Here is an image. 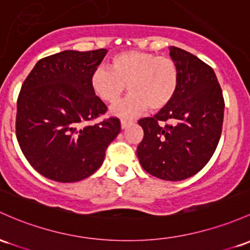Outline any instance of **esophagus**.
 Listing matches in <instances>:
<instances>
[{
    "label": "esophagus",
    "instance_id": "34e87169",
    "mask_svg": "<svg viewBox=\"0 0 250 250\" xmlns=\"http://www.w3.org/2000/svg\"><path fill=\"white\" fill-rule=\"evenodd\" d=\"M130 121H127V120H121V128L122 129H125V128H127V125H129Z\"/></svg>",
    "mask_w": 250,
    "mask_h": 250
}]
</instances>
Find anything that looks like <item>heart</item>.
<instances>
[{"instance_id": "heart-1", "label": "heart", "mask_w": 250, "mask_h": 250, "mask_svg": "<svg viewBox=\"0 0 250 250\" xmlns=\"http://www.w3.org/2000/svg\"><path fill=\"white\" fill-rule=\"evenodd\" d=\"M130 94L111 105L110 114L133 117L148 108L160 110L171 102L178 86V66L169 57L127 51L115 54L110 68L98 66L90 75V86L103 102L112 103L123 90Z\"/></svg>"}]
</instances>
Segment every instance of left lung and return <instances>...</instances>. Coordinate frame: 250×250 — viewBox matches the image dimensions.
Listing matches in <instances>:
<instances>
[{
    "mask_svg": "<svg viewBox=\"0 0 250 250\" xmlns=\"http://www.w3.org/2000/svg\"><path fill=\"white\" fill-rule=\"evenodd\" d=\"M178 66L173 98L153 117L139 121L144 140L139 161L149 174L169 182L192 177L209 163L222 133L224 100L217 77L193 54L171 46ZM165 122L163 126L160 123Z\"/></svg>",
    "mask_w": 250,
    "mask_h": 250,
    "instance_id": "obj_1",
    "label": "left lung"
}]
</instances>
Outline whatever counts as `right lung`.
<instances>
[{
  "mask_svg": "<svg viewBox=\"0 0 250 250\" xmlns=\"http://www.w3.org/2000/svg\"><path fill=\"white\" fill-rule=\"evenodd\" d=\"M106 52H59L39 60L23 82L16 138L33 168L48 179L76 183L90 177L119 135L115 117L87 125L106 111L90 86V75Z\"/></svg>",
  "mask_w": 250,
  "mask_h": 250,
  "instance_id": "add662e5",
  "label": "right lung"
}]
</instances>
